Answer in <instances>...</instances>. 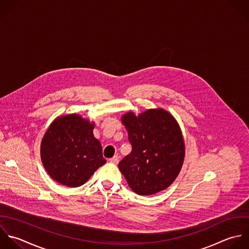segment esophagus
Here are the masks:
<instances>
[{
    "label": "esophagus",
    "mask_w": 249,
    "mask_h": 249,
    "mask_svg": "<svg viewBox=\"0 0 249 249\" xmlns=\"http://www.w3.org/2000/svg\"><path fill=\"white\" fill-rule=\"evenodd\" d=\"M108 162L110 163V164H113V165H117L118 164V162H119V158H118V156H113L112 158H110L109 160H108Z\"/></svg>",
    "instance_id": "34e87169"
}]
</instances>
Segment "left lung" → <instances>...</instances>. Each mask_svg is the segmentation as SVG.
<instances>
[{"instance_id":"8db88e82","label":"left lung","mask_w":249,"mask_h":249,"mask_svg":"<svg viewBox=\"0 0 249 249\" xmlns=\"http://www.w3.org/2000/svg\"><path fill=\"white\" fill-rule=\"evenodd\" d=\"M132 151L118 164L129 186L139 195L168 188L180 172L184 142L176 119L164 109L122 117Z\"/></svg>"}]
</instances>
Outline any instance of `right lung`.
I'll return each instance as SVG.
<instances>
[{"label":"right lung","mask_w":249,"mask_h":249,"mask_svg":"<svg viewBox=\"0 0 249 249\" xmlns=\"http://www.w3.org/2000/svg\"><path fill=\"white\" fill-rule=\"evenodd\" d=\"M94 124L77 114L55 119L40 144L42 164L57 182L78 187L106 164L100 142L93 135Z\"/></svg>","instance_id":"right-lung-1"}]
</instances>
